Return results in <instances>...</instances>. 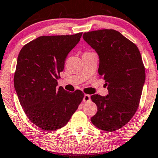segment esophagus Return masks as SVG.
I'll return each instance as SVG.
<instances>
[{
	"mask_svg": "<svg viewBox=\"0 0 158 158\" xmlns=\"http://www.w3.org/2000/svg\"><path fill=\"white\" fill-rule=\"evenodd\" d=\"M91 101V97L89 94H85L83 97V102H89Z\"/></svg>",
	"mask_w": 158,
	"mask_h": 158,
	"instance_id": "esophagus-1",
	"label": "esophagus"
}]
</instances>
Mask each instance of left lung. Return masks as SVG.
Listing matches in <instances>:
<instances>
[{"mask_svg": "<svg viewBox=\"0 0 158 158\" xmlns=\"http://www.w3.org/2000/svg\"><path fill=\"white\" fill-rule=\"evenodd\" d=\"M85 42L97 53L99 74L109 94H94L97 106L91 123L102 131H117L130 121L138 109L145 82V69L139 48L114 30L84 32Z\"/></svg>", "mask_w": 158, "mask_h": 158, "instance_id": "obj_1", "label": "left lung"}]
</instances>
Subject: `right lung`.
I'll use <instances>...</instances> for the list:
<instances>
[{
  "label": "right lung",
  "instance_id": "right-lung-1",
  "mask_svg": "<svg viewBox=\"0 0 158 158\" xmlns=\"http://www.w3.org/2000/svg\"><path fill=\"white\" fill-rule=\"evenodd\" d=\"M72 35L40 36L24 45L17 58L14 83L19 101L32 123L46 131L66 125L83 100L80 90L70 93L57 79L65 59L81 40Z\"/></svg>",
  "mask_w": 158,
  "mask_h": 158
}]
</instances>
